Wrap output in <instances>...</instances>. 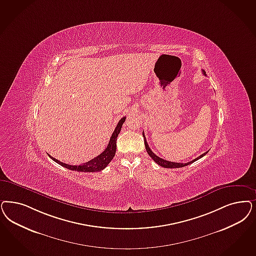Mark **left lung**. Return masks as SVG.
I'll return each mask as SVG.
<instances>
[{"label":"left lung","instance_id":"1","mask_svg":"<svg viewBox=\"0 0 256 256\" xmlns=\"http://www.w3.org/2000/svg\"><path fill=\"white\" fill-rule=\"evenodd\" d=\"M203 74H205V76H206V74H205V72H204V70H203ZM142 136H144V146H146V152L148 153V155H150V157L152 158V160H154L156 164H158L159 166H162V168H184V166H188V164H193V162H196V160H198L200 159V158H202L203 156H205V155L208 153V151H207V152H205V153L202 154L200 156H198V158H196V159L193 160H191V162H186V164H182V162H169V160H166L162 159V158L158 157L156 154H154V153L152 152V150H150V148L148 146V142H146V137H144V132H142Z\"/></svg>","mask_w":256,"mask_h":256}]
</instances>
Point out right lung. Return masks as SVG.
Wrapping results in <instances>:
<instances>
[{
	"label": "right lung",
	"mask_w": 256,
	"mask_h": 256,
	"mask_svg": "<svg viewBox=\"0 0 256 256\" xmlns=\"http://www.w3.org/2000/svg\"><path fill=\"white\" fill-rule=\"evenodd\" d=\"M124 121H126V117H123L117 124V126L115 128V130L112 133L110 139L106 150H104L100 155H98L96 158L88 160L85 164H82L80 166H70V164L62 162L58 160L54 159L53 157H51L50 155H49V157L54 160L56 162H58V164H60L63 168L70 169V170H74V171H78V172H97V171H101L104 168H106V166L110 162V160L114 159V157L115 152H116V140H117L118 134L121 132V128H122V126H123Z\"/></svg>",
	"instance_id": "add662e5"
}]
</instances>
